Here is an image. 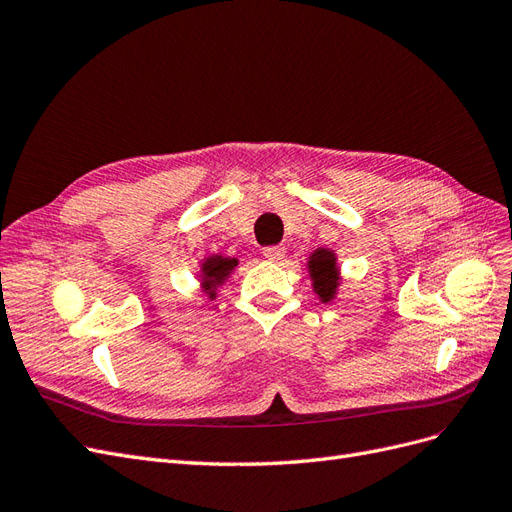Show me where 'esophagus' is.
<instances>
[{
	"mask_svg": "<svg viewBox=\"0 0 512 512\" xmlns=\"http://www.w3.org/2000/svg\"><path fill=\"white\" fill-rule=\"evenodd\" d=\"M285 253H287V249L283 244H274V246H266V249H263V257L270 261H280L285 257Z\"/></svg>",
	"mask_w": 512,
	"mask_h": 512,
	"instance_id": "34e87169",
	"label": "esophagus"
}]
</instances>
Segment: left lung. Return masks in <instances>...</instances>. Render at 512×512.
Returning a JSON list of instances; mask_svg holds the SVG:
<instances>
[{
  "label": "left lung",
  "instance_id": "obj_1",
  "mask_svg": "<svg viewBox=\"0 0 512 512\" xmlns=\"http://www.w3.org/2000/svg\"><path fill=\"white\" fill-rule=\"evenodd\" d=\"M308 270L312 278V287H315L321 302L334 300L336 289H338V268H336L334 253L327 249L315 251L308 261Z\"/></svg>",
  "mask_w": 512,
  "mask_h": 512
}]
</instances>
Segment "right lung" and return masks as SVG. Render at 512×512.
<instances>
[{
  "instance_id": "right-lung-1",
  "label": "right lung",
  "mask_w": 512,
  "mask_h": 512,
  "mask_svg": "<svg viewBox=\"0 0 512 512\" xmlns=\"http://www.w3.org/2000/svg\"><path fill=\"white\" fill-rule=\"evenodd\" d=\"M238 266V259H227V257H208L202 263V280H204V289L208 291L210 298H214V287L221 285L223 280L227 278V274L232 272Z\"/></svg>"
}]
</instances>
